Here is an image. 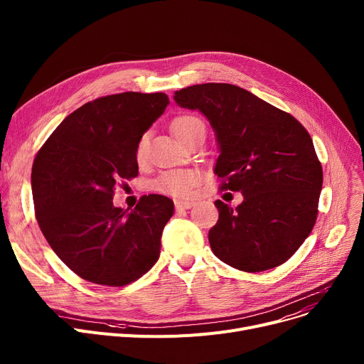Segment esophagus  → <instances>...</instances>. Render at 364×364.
I'll use <instances>...</instances> for the list:
<instances>
[{"instance_id": "esophagus-1", "label": "esophagus", "mask_w": 364, "mask_h": 364, "mask_svg": "<svg viewBox=\"0 0 364 364\" xmlns=\"http://www.w3.org/2000/svg\"><path fill=\"white\" fill-rule=\"evenodd\" d=\"M196 205L195 200H176V209L177 211H183V209H190Z\"/></svg>"}]
</instances>
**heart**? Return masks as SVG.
<instances>
[{"label": "heart", "mask_w": 364, "mask_h": 364, "mask_svg": "<svg viewBox=\"0 0 364 364\" xmlns=\"http://www.w3.org/2000/svg\"><path fill=\"white\" fill-rule=\"evenodd\" d=\"M171 128H172V132L176 134V137L180 141H183L188 136L195 134L198 129H205V125L198 117H195V114L184 113L172 121ZM147 150H149V136L147 134H141L140 139L137 140L136 150H134V155H136V161L139 164L146 161ZM198 180H199L198 174L192 169H172L159 174L155 178V181H153V188L164 195L188 196L192 193V190L196 187Z\"/></svg>", "instance_id": "1"}]
</instances>
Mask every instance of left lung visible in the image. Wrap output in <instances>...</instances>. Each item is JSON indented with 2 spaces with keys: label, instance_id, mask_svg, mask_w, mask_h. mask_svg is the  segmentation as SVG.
Here are the masks:
<instances>
[{
  "label": "left lung",
  "instance_id": "8db88e82",
  "mask_svg": "<svg viewBox=\"0 0 364 364\" xmlns=\"http://www.w3.org/2000/svg\"><path fill=\"white\" fill-rule=\"evenodd\" d=\"M174 100L208 118L220 146L221 188L243 195L236 208L215 200L220 217L208 235L215 257L247 273L288 261L313 230L323 184L309 131L232 84L192 85Z\"/></svg>",
  "mask_w": 364,
  "mask_h": 364
}]
</instances>
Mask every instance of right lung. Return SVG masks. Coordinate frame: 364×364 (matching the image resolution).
<instances>
[{
    "mask_svg": "<svg viewBox=\"0 0 364 364\" xmlns=\"http://www.w3.org/2000/svg\"><path fill=\"white\" fill-rule=\"evenodd\" d=\"M169 105L165 92L127 91L72 112L36 153L32 165L35 217L51 250L80 277L125 286L159 258L174 202L143 196L125 211L114 187L139 176L137 140Z\"/></svg>",
    "mask_w": 364,
    "mask_h": 364,
    "instance_id": "right-lung-1",
    "label": "right lung"
}]
</instances>
